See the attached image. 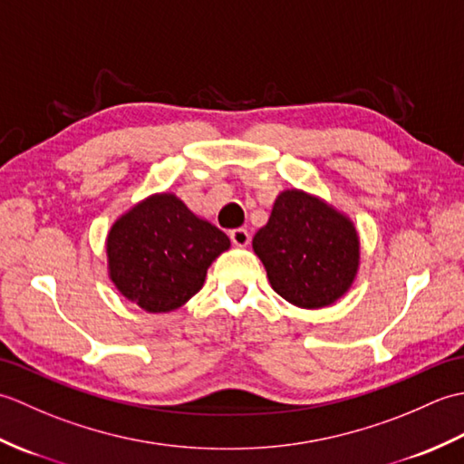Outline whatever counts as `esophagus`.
<instances>
[{"mask_svg": "<svg viewBox=\"0 0 464 464\" xmlns=\"http://www.w3.org/2000/svg\"><path fill=\"white\" fill-rule=\"evenodd\" d=\"M229 237H231L233 245H237V247H245V245H249V241H251L249 231L243 229V227H239V229H233L229 233Z\"/></svg>", "mask_w": 464, "mask_h": 464, "instance_id": "1", "label": "esophagus"}]
</instances>
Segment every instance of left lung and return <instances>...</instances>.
Instances as JSON below:
<instances>
[{
	"mask_svg": "<svg viewBox=\"0 0 464 464\" xmlns=\"http://www.w3.org/2000/svg\"><path fill=\"white\" fill-rule=\"evenodd\" d=\"M253 249L271 287L303 309H319L347 293L359 265L353 223L303 191H283Z\"/></svg>",
	"mask_w": 464,
	"mask_h": 464,
	"instance_id": "left-lung-1",
	"label": "left lung"
}]
</instances>
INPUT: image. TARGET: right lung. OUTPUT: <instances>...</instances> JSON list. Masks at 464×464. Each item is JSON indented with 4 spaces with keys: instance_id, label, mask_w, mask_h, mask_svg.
<instances>
[{
    "instance_id": "right-lung-1",
    "label": "right lung",
    "mask_w": 464,
    "mask_h": 464,
    "mask_svg": "<svg viewBox=\"0 0 464 464\" xmlns=\"http://www.w3.org/2000/svg\"><path fill=\"white\" fill-rule=\"evenodd\" d=\"M229 245L221 229L195 217L175 195H153L111 227L110 277L141 309L167 313L203 287L209 265Z\"/></svg>"
}]
</instances>
